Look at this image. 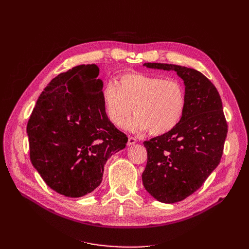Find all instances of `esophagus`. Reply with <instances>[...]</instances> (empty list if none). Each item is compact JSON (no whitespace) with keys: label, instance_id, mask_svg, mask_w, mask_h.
<instances>
[{"label":"esophagus","instance_id":"esophagus-1","mask_svg":"<svg viewBox=\"0 0 249 249\" xmlns=\"http://www.w3.org/2000/svg\"><path fill=\"white\" fill-rule=\"evenodd\" d=\"M137 142V139L136 138H134V137H129V139H127V145L129 146H132V145H134L135 143Z\"/></svg>","mask_w":249,"mask_h":249}]
</instances>
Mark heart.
Wrapping results in <instances>:
<instances>
[{
    "mask_svg": "<svg viewBox=\"0 0 249 249\" xmlns=\"http://www.w3.org/2000/svg\"><path fill=\"white\" fill-rule=\"evenodd\" d=\"M105 114L115 126H122L134 112L126 127L132 132L148 130L152 135L170 132L180 123L187 106L182 83L145 73H125L117 84L103 88Z\"/></svg>",
    "mask_w": 249,
    "mask_h": 249,
    "instance_id": "obj_1",
    "label": "heart"
}]
</instances>
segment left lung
I'll use <instances>...</instances> for the list:
<instances>
[{"label": "left lung", "mask_w": 249, "mask_h": 249, "mask_svg": "<svg viewBox=\"0 0 249 249\" xmlns=\"http://www.w3.org/2000/svg\"><path fill=\"white\" fill-rule=\"evenodd\" d=\"M147 69L173 71L184 81L187 106L170 132L144 141L146 167L142 183L164 203L185 199L218 166L228 134L222 102L216 87L196 70L166 63H144Z\"/></svg>", "instance_id": "1"}]
</instances>
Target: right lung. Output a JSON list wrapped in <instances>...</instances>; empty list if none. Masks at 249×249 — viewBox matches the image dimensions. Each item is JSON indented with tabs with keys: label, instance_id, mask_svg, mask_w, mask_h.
<instances>
[{
	"label": "right lung",
	"instance_id": "obj_1",
	"mask_svg": "<svg viewBox=\"0 0 249 249\" xmlns=\"http://www.w3.org/2000/svg\"><path fill=\"white\" fill-rule=\"evenodd\" d=\"M96 64L58 74L44 88L27 125L30 159L46 184L67 197L92 192L109 158L127 137L105 114Z\"/></svg>",
	"mask_w": 249,
	"mask_h": 249
}]
</instances>
